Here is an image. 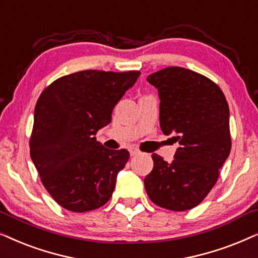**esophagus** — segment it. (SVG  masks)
<instances>
[{
	"label": "esophagus",
	"mask_w": 258,
	"mask_h": 258,
	"mask_svg": "<svg viewBox=\"0 0 258 258\" xmlns=\"http://www.w3.org/2000/svg\"><path fill=\"white\" fill-rule=\"evenodd\" d=\"M129 152H130V155L132 156H134V155H137V154L140 153V150L136 148V147H134V146H132V147H129Z\"/></svg>",
	"instance_id": "obj_1"
}]
</instances>
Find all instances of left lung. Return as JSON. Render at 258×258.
Listing matches in <instances>:
<instances>
[{
    "label": "left lung",
    "instance_id": "obj_1",
    "mask_svg": "<svg viewBox=\"0 0 258 258\" xmlns=\"http://www.w3.org/2000/svg\"><path fill=\"white\" fill-rule=\"evenodd\" d=\"M147 80L159 91L162 133L180 145L172 163L153 154L147 195L163 209L190 210L216 185L231 150L229 105L215 82L188 69L166 68Z\"/></svg>",
    "mask_w": 258,
    "mask_h": 258
}]
</instances>
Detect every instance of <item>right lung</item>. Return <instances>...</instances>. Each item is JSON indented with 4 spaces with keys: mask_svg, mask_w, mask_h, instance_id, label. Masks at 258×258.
Instances as JSON below:
<instances>
[{
    "mask_svg": "<svg viewBox=\"0 0 258 258\" xmlns=\"http://www.w3.org/2000/svg\"><path fill=\"white\" fill-rule=\"evenodd\" d=\"M140 71L86 70L60 77L40 95L29 149L40 180L53 199L72 212H88L111 198L126 149L105 148L96 133Z\"/></svg>",
    "mask_w": 258,
    "mask_h": 258,
    "instance_id": "right-lung-1",
    "label": "right lung"
}]
</instances>
